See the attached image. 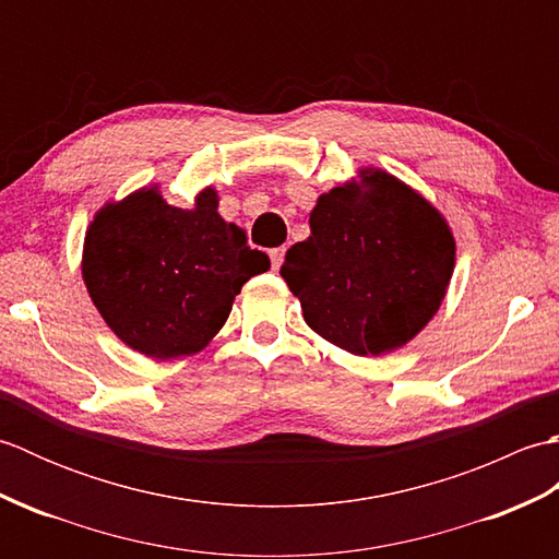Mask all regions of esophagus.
Segmentation results:
<instances>
[{"instance_id":"obj_1","label":"esophagus","mask_w":559,"mask_h":559,"mask_svg":"<svg viewBox=\"0 0 559 559\" xmlns=\"http://www.w3.org/2000/svg\"><path fill=\"white\" fill-rule=\"evenodd\" d=\"M271 264H273V269H281V264H283V257H286V247H276V249H271Z\"/></svg>"}]
</instances>
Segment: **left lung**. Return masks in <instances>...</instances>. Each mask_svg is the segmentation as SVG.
I'll use <instances>...</instances> for the list:
<instances>
[{
  "label": "left lung",
  "mask_w": 559,
  "mask_h": 559,
  "mask_svg": "<svg viewBox=\"0 0 559 559\" xmlns=\"http://www.w3.org/2000/svg\"><path fill=\"white\" fill-rule=\"evenodd\" d=\"M362 201L350 182L322 194L312 235L281 266L302 317L319 336L353 355H379L430 322L454 271L444 218L396 177L367 173Z\"/></svg>",
  "instance_id": "8db88e82"
}]
</instances>
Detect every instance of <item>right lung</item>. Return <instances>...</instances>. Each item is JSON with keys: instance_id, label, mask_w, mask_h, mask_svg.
Here are the masks:
<instances>
[{"instance_id": "add662e5", "label": "right lung", "mask_w": 559, "mask_h": 559, "mask_svg": "<svg viewBox=\"0 0 559 559\" xmlns=\"http://www.w3.org/2000/svg\"><path fill=\"white\" fill-rule=\"evenodd\" d=\"M216 209L213 189L199 194L192 211L141 189L91 223L83 281L129 348L158 360L201 350L245 283L269 271V257L249 247L247 233Z\"/></svg>"}]
</instances>
